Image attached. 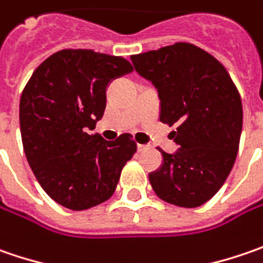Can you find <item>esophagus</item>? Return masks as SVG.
<instances>
[{"instance_id": "obj_1", "label": "esophagus", "mask_w": 263, "mask_h": 263, "mask_svg": "<svg viewBox=\"0 0 263 263\" xmlns=\"http://www.w3.org/2000/svg\"><path fill=\"white\" fill-rule=\"evenodd\" d=\"M137 148H138V152H143L145 148H148V145H145V144H137Z\"/></svg>"}]
</instances>
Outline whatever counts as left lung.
Instances as JSON below:
<instances>
[{
	"label": "left lung",
	"mask_w": 263,
	"mask_h": 263,
	"mask_svg": "<svg viewBox=\"0 0 263 263\" xmlns=\"http://www.w3.org/2000/svg\"><path fill=\"white\" fill-rule=\"evenodd\" d=\"M134 67L152 81L160 98V122L172 126L179 147L159 148L163 165L148 175L154 193L179 208L211 200L234 166L243 106L230 73L213 55L189 42L131 55Z\"/></svg>",
	"instance_id": "8db88e82"
}]
</instances>
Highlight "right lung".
<instances>
[{
  "instance_id": "right-lung-1",
  "label": "right lung",
  "mask_w": 263,
  "mask_h": 263,
  "mask_svg": "<svg viewBox=\"0 0 263 263\" xmlns=\"http://www.w3.org/2000/svg\"><path fill=\"white\" fill-rule=\"evenodd\" d=\"M134 70L123 57L62 50L35 69L20 97V134L29 166L54 201L85 211L115 193L137 152L131 134L106 141L88 134L106 109L113 79Z\"/></svg>"
}]
</instances>
